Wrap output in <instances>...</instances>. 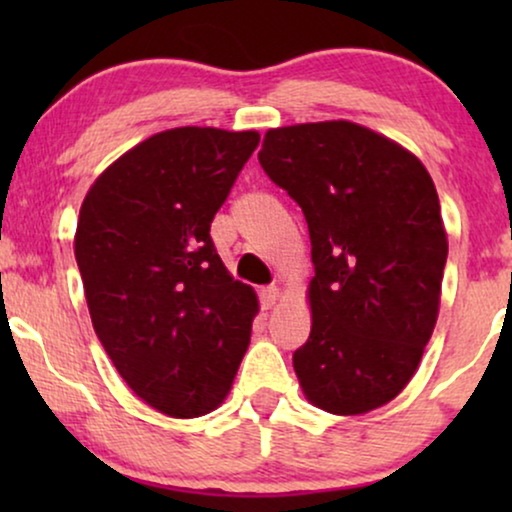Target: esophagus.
Wrapping results in <instances>:
<instances>
[{
    "label": "esophagus",
    "mask_w": 512,
    "mask_h": 512,
    "mask_svg": "<svg viewBox=\"0 0 512 512\" xmlns=\"http://www.w3.org/2000/svg\"><path fill=\"white\" fill-rule=\"evenodd\" d=\"M277 298H279L277 286H265V289L261 291V307H263V310H272V307H275V303H277Z\"/></svg>",
    "instance_id": "obj_1"
}]
</instances>
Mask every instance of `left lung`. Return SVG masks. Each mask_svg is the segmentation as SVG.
I'll use <instances>...</instances> for the list:
<instances>
[{
	"label": "left lung",
	"instance_id": "1",
	"mask_svg": "<svg viewBox=\"0 0 512 512\" xmlns=\"http://www.w3.org/2000/svg\"><path fill=\"white\" fill-rule=\"evenodd\" d=\"M263 170L303 209L310 338L293 354L307 401L366 415L401 394L440 310L447 233L415 153L352 121L272 128Z\"/></svg>",
	"mask_w": 512,
	"mask_h": 512
}]
</instances>
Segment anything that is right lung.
<instances>
[{
  "instance_id": "obj_1",
  "label": "right lung",
  "mask_w": 512,
  "mask_h": 512,
  "mask_svg": "<svg viewBox=\"0 0 512 512\" xmlns=\"http://www.w3.org/2000/svg\"><path fill=\"white\" fill-rule=\"evenodd\" d=\"M258 139L156 132L83 198L74 256L93 328L125 384L167 417L219 408L249 347L256 291L230 277L209 226Z\"/></svg>"
}]
</instances>
